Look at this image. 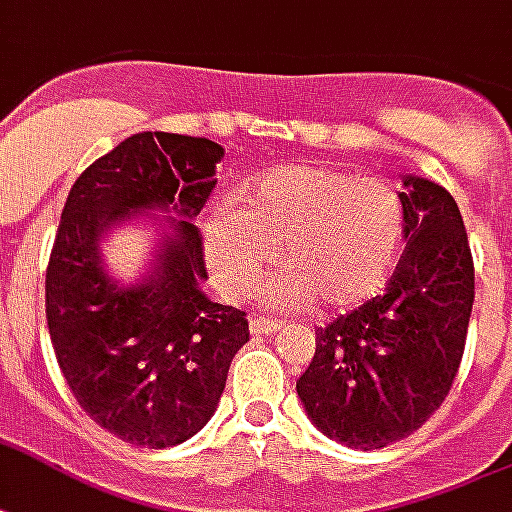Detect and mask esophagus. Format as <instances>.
Listing matches in <instances>:
<instances>
[{
    "label": "esophagus",
    "mask_w": 512,
    "mask_h": 512,
    "mask_svg": "<svg viewBox=\"0 0 512 512\" xmlns=\"http://www.w3.org/2000/svg\"><path fill=\"white\" fill-rule=\"evenodd\" d=\"M285 328V323H279V320H268V317H252L249 320V331L255 333H276Z\"/></svg>",
    "instance_id": "obj_1"
}]
</instances>
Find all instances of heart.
Returning <instances> with one entry per match:
<instances>
[{
  "instance_id": "heart-1",
  "label": "heart",
  "mask_w": 512,
  "mask_h": 512,
  "mask_svg": "<svg viewBox=\"0 0 512 512\" xmlns=\"http://www.w3.org/2000/svg\"><path fill=\"white\" fill-rule=\"evenodd\" d=\"M276 246L290 268L271 282L268 304L301 309L320 298L350 309L380 293L399 263L404 200L385 181L293 165L249 181L236 211L208 219V266L227 298L255 290Z\"/></svg>"
}]
</instances>
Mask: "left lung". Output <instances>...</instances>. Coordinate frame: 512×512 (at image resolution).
Returning <instances> with one entry per match:
<instances>
[{"label":"left lung","mask_w":512,"mask_h":512,"mask_svg":"<svg viewBox=\"0 0 512 512\" xmlns=\"http://www.w3.org/2000/svg\"><path fill=\"white\" fill-rule=\"evenodd\" d=\"M404 255L391 282L355 312L317 328L295 391L325 437L377 450L410 437L456 380L475 301L467 230L448 189L407 176Z\"/></svg>","instance_id":"left-lung-1"}]
</instances>
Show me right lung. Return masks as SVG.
<instances>
[{"label": "right lung", "instance_id": "obj_1", "mask_svg": "<svg viewBox=\"0 0 512 512\" xmlns=\"http://www.w3.org/2000/svg\"><path fill=\"white\" fill-rule=\"evenodd\" d=\"M225 149L208 138L138 132L83 170L67 195L45 271L56 361L89 418L130 445L173 448L214 415L227 369L249 342L246 312L214 304L203 238L192 225ZM170 213L155 263L124 288L99 241L119 221Z\"/></svg>", "mask_w": 512, "mask_h": 512}]
</instances>
